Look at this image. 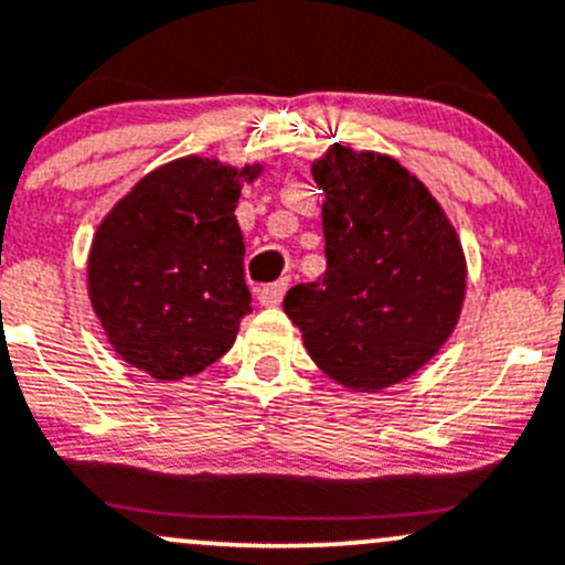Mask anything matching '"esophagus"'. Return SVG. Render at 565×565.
<instances>
[{"label": "esophagus", "instance_id": "1", "mask_svg": "<svg viewBox=\"0 0 565 565\" xmlns=\"http://www.w3.org/2000/svg\"><path fill=\"white\" fill-rule=\"evenodd\" d=\"M284 292H287V281H276V284H265L263 289L257 292V300L263 302L265 308H276L281 302Z\"/></svg>", "mask_w": 565, "mask_h": 565}]
</instances>
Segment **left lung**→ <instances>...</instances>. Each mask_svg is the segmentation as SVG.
I'll return each instance as SVG.
<instances>
[{
  "mask_svg": "<svg viewBox=\"0 0 565 565\" xmlns=\"http://www.w3.org/2000/svg\"><path fill=\"white\" fill-rule=\"evenodd\" d=\"M327 268L284 297L316 367L351 392L407 381L448 343L467 297V254L429 188L392 154L327 147Z\"/></svg>",
  "mask_w": 565,
  "mask_h": 565,
  "instance_id": "obj_1",
  "label": "left lung"
}]
</instances>
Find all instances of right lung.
<instances>
[{"instance_id":"right-lung-1","label":"right lung","mask_w":565,"mask_h":565,"mask_svg":"<svg viewBox=\"0 0 565 565\" xmlns=\"http://www.w3.org/2000/svg\"><path fill=\"white\" fill-rule=\"evenodd\" d=\"M263 171L184 154L145 173L98 222L88 297L122 362L179 381L231 351L252 313L235 206Z\"/></svg>"}]
</instances>
